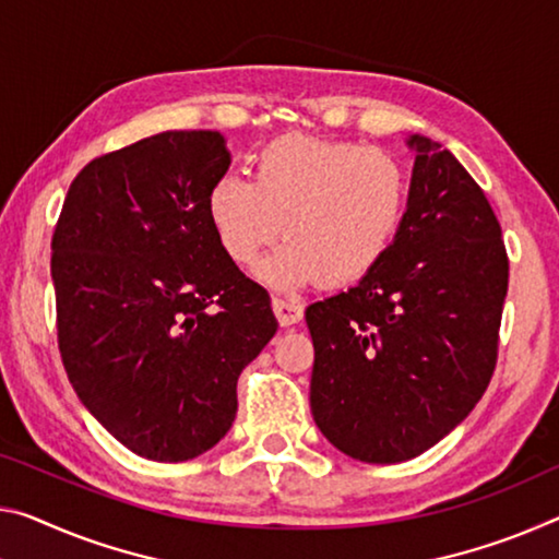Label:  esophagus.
I'll return each mask as SVG.
<instances>
[{
	"label": "esophagus",
	"mask_w": 559,
	"mask_h": 559,
	"mask_svg": "<svg viewBox=\"0 0 559 559\" xmlns=\"http://www.w3.org/2000/svg\"><path fill=\"white\" fill-rule=\"evenodd\" d=\"M273 313H276L281 325H294L304 318V306L290 298H273Z\"/></svg>",
	"instance_id": "esophagus-1"
}]
</instances>
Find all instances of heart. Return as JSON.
<instances>
[{
    "mask_svg": "<svg viewBox=\"0 0 559 559\" xmlns=\"http://www.w3.org/2000/svg\"><path fill=\"white\" fill-rule=\"evenodd\" d=\"M407 203L411 176L395 154L288 134L253 156V181L216 179L206 211L221 251L238 269H251L273 238L286 236L263 278L296 288L318 278L328 286L366 278L403 231Z\"/></svg>",
    "mask_w": 559,
    "mask_h": 559,
    "instance_id": "b5f03b06",
    "label": "heart"
}]
</instances>
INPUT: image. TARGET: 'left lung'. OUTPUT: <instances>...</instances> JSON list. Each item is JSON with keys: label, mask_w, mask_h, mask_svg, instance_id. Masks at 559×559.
Instances as JSON below:
<instances>
[{"label": "left lung", "mask_w": 559, "mask_h": 559, "mask_svg": "<svg viewBox=\"0 0 559 559\" xmlns=\"http://www.w3.org/2000/svg\"><path fill=\"white\" fill-rule=\"evenodd\" d=\"M403 231L358 286L306 308L311 413L341 453L393 465L436 445L490 385L510 261L485 191L413 136Z\"/></svg>", "instance_id": "1"}]
</instances>
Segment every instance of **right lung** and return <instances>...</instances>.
<instances>
[{
  "mask_svg": "<svg viewBox=\"0 0 559 559\" xmlns=\"http://www.w3.org/2000/svg\"><path fill=\"white\" fill-rule=\"evenodd\" d=\"M231 156L218 131H164L88 162L55 236L61 362L131 453L183 463L226 436L241 370L276 335L265 288L209 221Z\"/></svg>",
  "mask_w": 559,
  "mask_h": 559,
  "instance_id": "obj_1",
  "label": "right lung"
}]
</instances>
